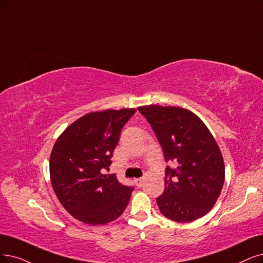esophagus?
I'll list each match as a JSON object with an SVG mask.
<instances>
[{
    "label": "esophagus",
    "mask_w": 263,
    "mask_h": 263,
    "mask_svg": "<svg viewBox=\"0 0 263 263\" xmlns=\"http://www.w3.org/2000/svg\"><path fill=\"white\" fill-rule=\"evenodd\" d=\"M134 183L138 187H141L143 185V180L142 179H134Z\"/></svg>",
    "instance_id": "obj_1"
}]
</instances>
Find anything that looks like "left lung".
I'll return each mask as SVG.
<instances>
[{
  "label": "left lung",
  "mask_w": 263,
  "mask_h": 263,
  "mask_svg": "<svg viewBox=\"0 0 263 263\" xmlns=\"http://www.w3.org/2000/svg\"><path fill=\"white\" fill-rule=\"evenodd\" d=\"M138 110L161 145L166 169L164 192L156 198L160 212L177 222H192L211 210L226 178L221 151L198 116L177 106L147 105Z\"/></svg>",
  "instance_id": "8db88e82"
}]
</instances>
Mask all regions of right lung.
<instances>
[{
	"label": "right lung",
	"mask_w": 263,
	"mask_h": 263,
	"mask_svg": "<svg viewBox=\"0 0 263 263\" xmlns=\"http://www.w3.org/2000/svg\"><path fill=\"white\" fill-rule=\"evenodd\" d=\"M134 108L89 112L58 137L50 157L53 190L63 207L86 224L101 226L119 218L133 187L119 183L116 174H104L122 126Z\"/></svg>",
	"instance_id": "add662e5"
}]
</instances>
